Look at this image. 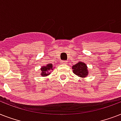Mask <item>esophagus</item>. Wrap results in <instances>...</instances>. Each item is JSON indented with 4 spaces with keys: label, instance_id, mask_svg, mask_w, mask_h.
Returning a JSON list of instances; mask_svg holds the SVG:
<instances>
[{
    "label": "esophagus",
    "instance_id": "esophagus-1",
    "mask_svg": "<svg viewBox=\"0 0 121 121\" xmlns=\"http://www.w3.org/2000/svg\"><path fill=\"white\" fill-rule=\"evenodd\" d=\"M61 62H62V64H65V65L67 64V61H61Z\"/></svg>",
    "mask_w": 121,
    "mask_h": 121
}]
</instances>
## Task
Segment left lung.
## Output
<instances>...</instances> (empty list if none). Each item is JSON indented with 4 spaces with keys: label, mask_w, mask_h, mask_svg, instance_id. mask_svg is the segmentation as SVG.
Instances as JSON below:
<instances>
[{
    "label": "left lung",
    "mask_w": 121,
    "mask_h": 121,
    "mask_svg": "<svg viewBox=\"0 0 121 121\" xmlns=\"http://www.w3.org/2000/svg\"><path fill=\"white\" fill-rule=\"evenodd\" d=\"M73 72L75 75L82 78L86 77L88 75V72L87 70V66L85 63L78 62L72 66Z\"/></svg>",
    "instance_id": "left-lung-1"
}]
</instances>
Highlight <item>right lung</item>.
<instances>
[{
  "label": "right lung",
  "instance_id": "obj_1",
  "mask_svg": "<svg viewBox=\"0 0 121 121\" xmlns=\"http://www.w3.org/2000/svg\"><path fill=\"white\" fill-rule=\"evenodd\" d=\"M53 65L51 63L48 64L46 66H42L41 68V75L43 77H46V76L50 74L49 71L50 70H53Z\"/></svg>",
  "mask_w": 121,
  "mask_h": 121
}]
</instances>
